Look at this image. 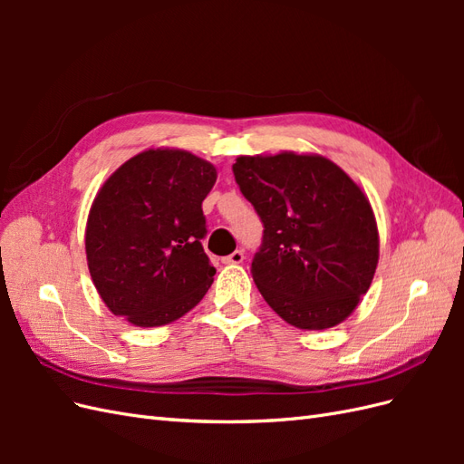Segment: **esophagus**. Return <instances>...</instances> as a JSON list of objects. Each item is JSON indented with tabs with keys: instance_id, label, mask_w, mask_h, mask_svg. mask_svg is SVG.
<instances>
[{
	"instance_id": "esophagus-1",
	"label": "esophagus",
	"mask_w": 464,
	"mask_h": 464,
	"mask_svg": "<svg viewBox=\"0 0 464 464\" xmlns=\"http://www.w3.org/2000/svg\"><path fill=\"white\" fill-rule=\"evenodd\" d=\"M244 261V251L242 249H236L234 254L222 257V263L224 265H240Z\"/></svg>"
}]
</instances>
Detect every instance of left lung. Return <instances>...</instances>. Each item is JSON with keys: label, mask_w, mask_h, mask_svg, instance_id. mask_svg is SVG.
Masks as SVG:
<instances>
[{"label": "left lung", "mask_w": 464, "mask_h": 464, "mask_svg": "<svg viewBox=\"0 0 464 464\" xmlns=\"http://www.w3.org/2000/svg\"><path fill=\"white\" fill-rule=\"evenodd\" d=\"M232 170L265 227L251 263L265 302L298 329L339 325L370 290L377 269L370 199L321 154L237 157Z\"/></svg>", "instance_id": "8db88e82"}]
</instances>
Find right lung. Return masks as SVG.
I'll use <instances>...</instances> for the list:
<instances>
[{"instance_id": "add662e5", "label": "right lung", "mask_w": 464, "mask_h": 464, "mask_svg": "<svg viewBox=\"0 0 464 464\" xmlns=\"http://www.w3.org/2000/svg\"><path fill=\"white\" fill-rule=\"evenodd\" d=\"M217 168L181 149L135 154L98 189L85 249L92 283L108 310L135 327L168 325L213 285L201 240V203Z\"/></svg>"}]
</instances>
